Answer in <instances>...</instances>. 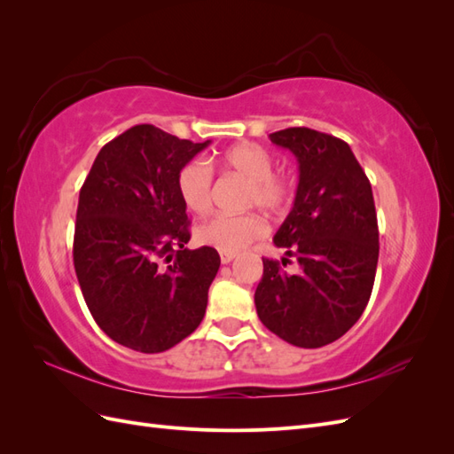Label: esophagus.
Instances as JSON below:
<instances>
[{"label":"esophagus","instance_id":"34e87169","mask_svg":"<svg viewBox=\"0 0 454 454\" xmlns=\"http://www.w3.org/2000/svg\"><path fill=\"white\" fill-rule=\"evenodd\" d=\"M237 257V254L235 252H219V259H222V263L223 265H227V263H231L232 259Z\"/></svg>","mask_w":454,"mask_h":454}]
</instances>
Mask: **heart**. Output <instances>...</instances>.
I'll return each mask as SVG.
<instances>
[{
  "instance_id": "heart-1",
  "label": "heart",
  "mask_w": 454,
  "mask_h": 454,
  "mask_svg": "<svg viewBox=\"0 0 454 454\" xmlns=\"http://www.w3.org/2000/svg\"><path fill=\"white\" fill-rule=\"evenodd\" d=\"M215 162L225 170L248 177V204L274 212L284 208L292 197V184L284 176L272 174L274 160L263 145L252 142L237 144L219 153ZM176 189L189 212L202 214L212 200V168L202 160L187 162L177 172ZM265 231V222L255 214H214L199 225L197 239L222 252H239L263 237Z\"/></svg>"
}]
</instances>
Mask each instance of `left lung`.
<instances>
[{"mask_svg":"<svg viewBox=\"0 0 454 454\" xmlns=\"http://www.w3.org/2000/svg\"><path fill=\"white\" fill-rule=\"evenodd\" d=\"M269 138L299 162L294 208L272 239L287 257H297L299 272L263 259L255 309L274 335L301 348H320L358 322L373 290L379 261L373 191L350 145L335 136L294 127Z\"/></svg>","mask_w":454,"mask_h":454,"instance_id":"obj_1","label":"left lung"}]
</instances>
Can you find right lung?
<instances>
[{"label": "right lung", "mask_w": 454, "mask_h": 454, "mask_svg": "<svg viewBox=\"0 0 454 454\" xmlns=\"http://www.w3.org/2000/svg\"><path fill=\"white\" fill-rule=\"evenodd\" d=\"M208 145L136 125L100 149L81 187L75 274L94 322L122 347L164 352L204 318L222 259L210 246L185 248L176 180Z\"/></svg>", "instance_id": "1"}]
</instances>
